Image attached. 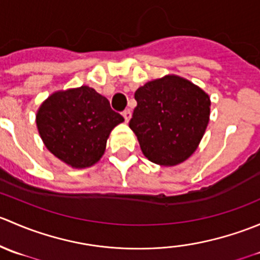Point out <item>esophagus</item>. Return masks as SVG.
<instances>
[{
	"label": "esophagus",
	"mask_w": 260,
	"mask_h": 260,
	"mask_svg": "<svg viewBox=\"0 0 260 260\" xmlns=\"http://www.w3.org/2000/svg\"><path fill=\"white\" fill-rule=\"evenodd\" d=\"M123 117H124L125 122H128V120L131 119V117H132V112H131L129 109H125V111L123 112Z\"/></svg>",
	"instance_id": "obj_1"
}]
</instances>
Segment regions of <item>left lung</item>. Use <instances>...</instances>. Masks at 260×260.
<instances>
[{
    "instance_id": "8db88e82",
    "label": "left lung",
    "mask_w": 260,
    "mask_h": 260,
    "mask_svg": "<svg viewBox=\"0 0 260 260\" xmlns=\"http://www.w3.org/2000/svg\"><path fill=\"white\" fill-rule=\"evenodd\" d=\"M137 107L129 127L143 154L157 165L174 166L198 148L210 117V98L191 81L167 77L148 81L135 93Z\"/></svg>"
}]
</instances>
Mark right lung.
Listing matches in <instances>:
<instances>
[{
    "mask_svg": "<svg viewBox=\"0 0 260 260\" xmlns=\"http://www.w3.org/2000/svg\"><path fill=\"white\" fill-rule=\"evenodd\" d=\"M123 120L106 96L85 85L54 93L41 104L36 115L46 148L77 169L99 161L109 133Z\"/></svg>",
    "mask_w": 260,
    "mask_h": 260,
    "instance_id": "add662e5",
    "label": "right lung"
}]
</instances>
